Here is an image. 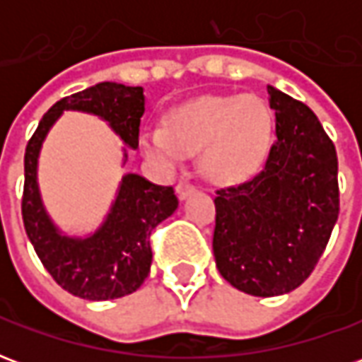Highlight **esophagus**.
<instances>
[{"instance_id":"34e87169","label":"esophagus","mask_w":362,"mask_h":362,"mask_svg":"<svg viewBox=\"0 0 362 362\" xmlns=\"http://www.w3.org/2000/svg\"><path fill=\"white\" fill-rule=\"evenodd\" d=\"M194 189H196V186H194L192 182L180 180L178 182V186H176V194H178V197H180V199H184V197L188 196V194H192Z\"/></svg>"}]
</instances>
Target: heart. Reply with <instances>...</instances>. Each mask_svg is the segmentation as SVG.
<instances>
[{
	"label": "heart",
	"mask_w": 362,
	"mask_h": 362,
	"mask_svg": "<svg viewBox=\"0 0 362 362\" xmlns=\"http://www.w3.org/2000/svg\"><path fill=\"white\" fill-rule=\"evenodd\" d=\"M272 118L258 98L205 96L170 112L166 126L143 132V151L166 166L204 149L202 166L213 178L236 180L264 158Z\"/></svg>",
	"instance_id": "1"
}]
</instances>
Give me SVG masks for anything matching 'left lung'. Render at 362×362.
Segmentation results:
<instances>
[{
    "label": "left lung",
    "mask_w": 362,
    "mask_h": 362,
    "mask_svg": "<svg viewBox=\"0 0 362 362\" xmlns=\"http://www.w3.org/2000/svg\"><path fill=\"white\" fill-rule=\"evenodd\" d=\"M275 141L262 170L215 194L213 254L238 291L277 296L303 285L339 215L337 153L316 114L267 87Z\"/></svg>",
    "instance_id": "1"
}]
</instances>
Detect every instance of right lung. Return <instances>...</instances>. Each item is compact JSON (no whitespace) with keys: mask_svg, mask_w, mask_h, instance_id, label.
<instances>
[{"mask_svg":"<svg viewBox=\"0 0 362 362\" xmlns=\"http://www.w3.org/2000/svg\"><path fill=\"white\" fill-rule=\"evenodd\" d=\"M64 110H83L100 116L129 147L139 145V124L145 112L141 87L98 83L66 96L40 119L25 151L23 223L28 240L54 281L67 293L87 300H108L134 293L149 275L153 252L151 233L178 207L173 186H157L137 174H126L116 202L95 235L69 238L44 211L36 165L46 134ZM124 157H127L124 153Z\"/></svg>","mask_w":362,"mask_h":362,"instance_id":"right-lung-1","label":"right lung"}]
</instances>
